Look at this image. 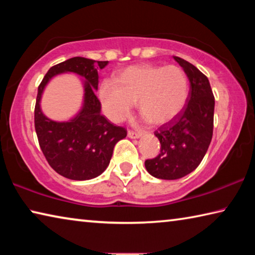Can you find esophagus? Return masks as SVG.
<instances>
[{"label": "esophagus", "instance_id": "obj_1", "mask_svg": "<svg viewBox=\"0 0 255 255\" xmlns=\"http://www.w3.org/2000/svg\"><path fill=\"white\" fill-rule=\"evenodd\" d=\"M140 136H141V132L128 130V137H129V138H132V139H136V138H139Z\"/></svg>", "mask_w": 255, "mask_h": 255}]
</instances>
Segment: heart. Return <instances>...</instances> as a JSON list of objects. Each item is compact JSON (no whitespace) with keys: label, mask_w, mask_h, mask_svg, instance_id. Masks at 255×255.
Returning a JSON list of instances; mask_svg holds the SVG:
<instances>
[{"label":"heart","mask_w":255,"mask_h":255,"mask_svg":"<svg viewBox=\"0 0 255 255\" xmlns=\"http://www.w3.org/2000/svg\"><path fill=\"white\" fill-rule=\"evenodd\" d=\"M188 96V76L175 65L130 66L100 85L103 108L116 123L126 118L137 101L138 112L149 124H165L183 109Z\"/></svg>","instance_id":"heart-1"}]
</instances>
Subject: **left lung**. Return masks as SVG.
<instances>
[{
    "instance_id": "8db88e82",
    "label": "left lung",
    "mask_w": 255,
    "mask_h": 255,
    "mask_svg": "<svg viewBox=\"0 0 255 255\" xmlns=\"http://www.w3.org/2000/svg\"><path fill=\"white\" fill-rule=\"evenodd\" d=\"M173 58L190 82L188 102L176 120L154 132L161 143L159 154L145 161L148 173L163 180H176L195 171L209 147L214 129L215 98L208 79L191 63Z\"/></svg>"
}]
</instances>
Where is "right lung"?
<instances>
[{"instance_id": "obj_1", "label": "right lung", "mask_w": 255, "mask_h": 255, "mask_svg": "<svg viewBox=\"0 0 255 255\" xmlns=\"http://www.w3.org/2000/svg\"><path fill=\"white\" fill-rule=\"evenodd\" d=\"M108 62L73 57L49 68L40 85L34 107V128L47 162L58 174L84 181L100 175L108 167L115 145L127 136V130L115 126L101 115V103L96 96L98 70ZM74 72L85 79V97L81 110L68 122L46 118L40 108L45 85L58 74Z\"/></svg>"}]
</instances>
